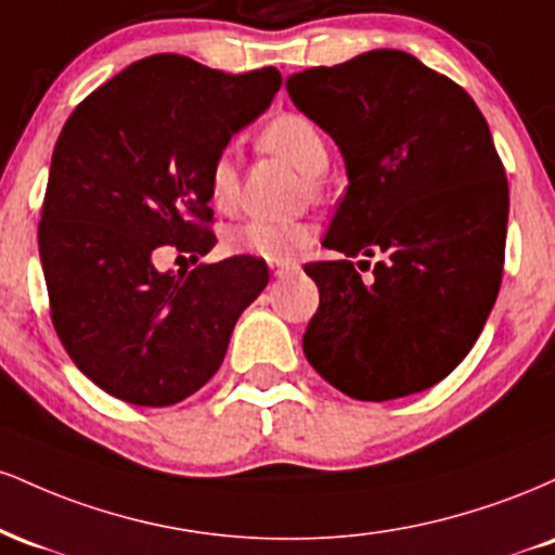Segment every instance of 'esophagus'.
I'll return each instance as SVG.
<instances>
[{
  "mask_svg": "<svg viewBox=\"0 0 555 555\" xmlns=\"http://www.w3.org/2000/svg\"><path fill=\"white\" fill-rule=\"evenodd\" d=\"M295 269H297L295 263H271L273 276H284V273H289V271H295Z\"/></svg>",
  "mask_w": 555,
  "mask_h": 555,
  "instance_id": "1",
  "label": "esophagus"
}]
</instances>
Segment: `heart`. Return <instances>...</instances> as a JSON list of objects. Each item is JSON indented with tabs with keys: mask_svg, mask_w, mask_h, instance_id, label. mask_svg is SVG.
Here are the masks:
<instances>
[{
	"mask_svg": "<svg viewBox=\"0 0 555 555\" xmlns=\"http://www.w3.org/2000/svg\"><path fill=\"white\" fill-rule=\"evenodd\" d=\"M258 145L266 154H273L292 164L299 175L308 177L310 184H315V177H321L328 167V145L323 132L315 122H310L302 114H276L269 125L260 130ZM208 201L219 211H232L240 197V171L234 164V156L224 151L214 158L211 169L206 177ZM313 232L305 224H279V221L253 219L245 224L229 229L227 247L240 256L263 258L269 263H286L308 245Z\"/></svg>",
	"mask_w": 555,
	"mask_h": 555,
	"instance_id": "heart-1",
	"label": "heart"
}]
</instances>
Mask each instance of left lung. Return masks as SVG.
I'll list each match as a JSON object with an SVG mask.
<instances>
[{
	"instance_id": "1",
	"label": "left lung",
	"mask_w": 555,
	"mask_h": 555,
	"mask_svg": "<svg viewBox=\"0 0 555 555\" xmlns=\"http://www.w3.org/2000/svg\"><path fill=\"white\" fill-rule=\"evenodd\" d=\"M286 91L339 145L349 182L323 240L341 258L305 266L321 292L305 358L360 401L425 391L467 358L499 297L508 184L486 117L397 49L289 75ZM375 251L362 283L351 258Z\"/></svg>"
}]
</instances>
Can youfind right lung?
I'll return each instance as SVG.
<instances>
[{"mask_svg":"<svg viewBox=\"0 0 555 555\" xmlns=\"http://www.w3.org/2000/svg\"><path fill=\"white\" fill-rule=\"evenodd\" d=\"M276 67L227 75L180 54L125 67L69 114L38 224L52 321L95 386L169 406L211 380L242 310L269 284L263 258L158 271L162 245H216L206 177L232 135L271 106Z\"/></svg>","mask_w":555,"mask_h":555,"instance_id":"1","label":"right lung"}]
</instances>
